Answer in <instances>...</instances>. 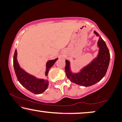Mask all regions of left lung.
Here are the masks:
<instances>
[{
    "label": "left lung",
    "instance_id": "8db88e82",
    "mask_svg": "<svg viewBox=\"0 0 122 122\" xmlns=\"http://www.w3.org/2000/svg\"><path fill=\"white\" fill-rule=\"evenodd\" d=\"M94 33L99 37L98 41L99 50L97 57L77 73L71 71L70 62L66 60L65 70L68 79L75 84L86 87L94 85L103 79L106 74L110 58L109 51L104 41L96 31L94 30Z\"/></svg>",
    "mask_w": 122,
    "mask_h": 122
}]
</instances>
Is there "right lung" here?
I'll return each instance as SVG.
<instances>
[{
    "label": "right lung",
    "instance_id": "1",
    "mask_svg": "<svg viewBox=\"0 0 122 122\" xmlns=\"http://www.w3.org/2000/svg\"><path fill=\"white\" fill-rule=\"evenodd\" d=\"M17 52L15 50L13 57V66L14 71L18 80L23 86L35 94H40L43 92L47 89L48 81L47 79H38L35 76L32 75L22 69L17 61ZM58 58L55 60L48 61L46 63V69L45 75H48V71L52 67Z\"/></svg>",
    "mask_w": 122,
    "mask_h": 122
}]
</instances>
